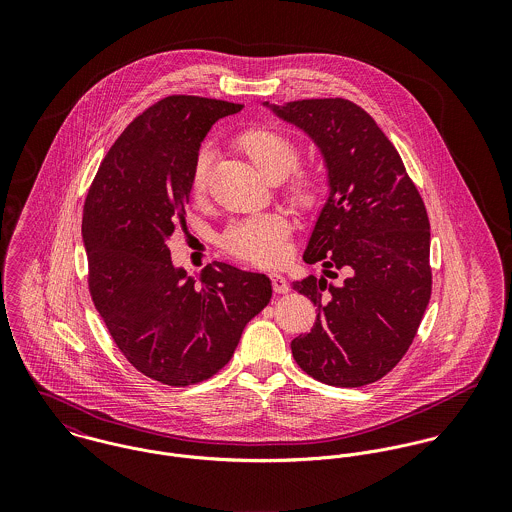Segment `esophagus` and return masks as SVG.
Returning a JSON list of instances; mask_svg holds the SVG:
<instances>
[{"mask_svg":"<svg viewBox=\"0 0 512 512\" xmlns=\"http://www.w3.org/2000/svg\"><path fill=\"white\" fill-rule=\"evenodd\" d=\"M272 288H274L276 293H288L290 284H288V280L282 274H272Z\"/></svg>","mask_w":512,"mask_h":512,"instance_id":"1","label":"esophagus"}]
</instances>
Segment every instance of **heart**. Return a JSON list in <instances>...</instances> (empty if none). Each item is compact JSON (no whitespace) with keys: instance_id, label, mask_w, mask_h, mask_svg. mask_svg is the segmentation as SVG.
Masks as SVG:
<instances>
[{"instance_id":"1","label":"heart","mask_w":512,"mask_h":512,"mask_svg":"<svg viewBox=\"0 0 512 512\" xmlns=\"http://www.w3.org/2000/svg\"><path fill=\"white\" fill-rule=\"evenodd\" d=\"M238 146L250 159L252 167L268 179H284L299 163V151L290 138L274 130H250L238 138ZM211 151L203 147L193 169V189L203 193L207 187ZM319 183L305 173H297L288 185V201L295 211H311L319 203ZM222 246L236 258L256 264L274 266L290 252V224L278 213L256 215L240 220L222 236Z\"/></svg>"}]
</instances>
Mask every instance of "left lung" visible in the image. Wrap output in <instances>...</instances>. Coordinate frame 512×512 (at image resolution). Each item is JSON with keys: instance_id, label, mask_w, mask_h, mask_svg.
I'll return each instance as SVG.
<instances>
[{"instance_id": "left-lung-1", "label": "left lung", "mask_w": 512, "mask_h": 512, "mask_svg": "<svg viewBox=\"0 0 512 512\" xmlns=\"http://www.w3.org/2000/svg\"><path fill=\"white\" fill-rule=\"evenodd\" d=\"M317 146L329 195L303 260L335 285L293 282L317 307L292 341L295 363L329 386L357 388L388 374L412 345L432 295L430 220L406 167L365 110L345 98L264 102Z\"/></svg>"}]
</instances>
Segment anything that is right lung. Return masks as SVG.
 Returning <instances> with one entry per match:
<instances>
[{
	"label": "right lung",
	"mask_w": 512,
	"mask_h": 512,
	"mask_svg": "<svg viewBox=\"0 0 512 512\" xmlns=\"http://www.w3.org/2000/svg\"><path fill=\"white\" fill-rule=\"evenodd\" d=\"M242 108L185 94L155 102L110 147L84 203L92 301L124 357L169 386L217 374L272 297L266 274L224 262L207 264L199 284L167 246L185 220L201 142Z\"/></svg>",
	"instance_id": "add662e5"
}]
</instances>
